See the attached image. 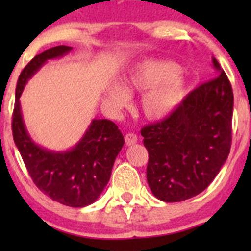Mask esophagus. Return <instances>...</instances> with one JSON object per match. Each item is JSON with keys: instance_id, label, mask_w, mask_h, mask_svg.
Returning <instances> with one entry per match:
<instances>
[{"instance_id": "34e87169", "label": "esophagus", "mask_w": 251, "mask_h": 251, "mask_svg": "<svg viewBox=\"0 0 251 251\" xmlns=\"http://www.w3.org/2000/svg\"><path fill=\"white\" fill-rule=\"evenodd\" d=\"M125 143L126 146H133L135 143H137V136L135 133H127L125 135Z\"/></svg>"}]
</instances>
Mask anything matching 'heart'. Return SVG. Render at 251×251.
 Wrapping results in <instances>:
<instances>
[{
  "label": "heart",
  "mask_w": 251,
  "mask_h": 251,
  "mask_svg": "<svg viewBox=\"0 0 251 251\" xmlns=\"http://www.w3.org/2000/svg\"><path fill=\"white\" fill-rule=\"evenodd\" d=\"M187 92V82L176 63L169 60H144L123 77V87L110 85L105 100L113 110L127 104L129 95L142 93L138 110L151 121L165 119L176 109Z\"/></svg>",
  "instance_id": "1"
}]
</instances>
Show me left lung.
<instances>
[{"label": "left lung", "instance_id": "left-lung-1", "mask_svg": "<svg viewBox=\"0 0 251 251\" xmlns=\"http://www.w3.org/2000/svg\"><path fill=\"white\" fill-rule=\"evenodd\" d=\"M212 65L216 77L188 93L169 118L141 130L149 154L148 186L166 203L201 193L228 158L233 92L214 57Z\"/></svg>", "mask_w": 251, "mask_h": 251}]
</instances>
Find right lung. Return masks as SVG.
Returning <instances> with one entry per match:
<instances>
[{"mask_svg": "<svg viewBox=\"0 0 251 251\" xmlns=\"http://www.w3.org/2000/svg\"><path fill=\"white\" fill-rule=\"evenodd\" d=\"M73 47L57 46L30 60L18 78L14 103L13 140L37 188L54 201L72 207L95 203L109 182L124 136L113 121L93 119L81 140L65 151H50L35 143L23 119L20 96L30 80L48 60L59 59Z\"/></svg>", "mask_w": 251, "mask_h": 251, "instance_id": "1", "label": "right lung"}]
</instances>
